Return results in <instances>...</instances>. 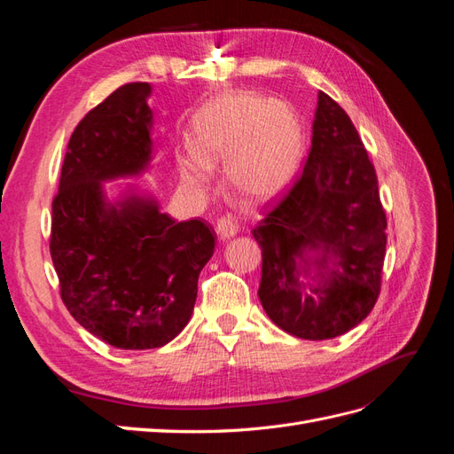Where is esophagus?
Listing matches in <instances>:
<instances>
[{"label": "esophagus", "mask_w": 454, "mask_h": 454, "mask_svg": "<svg viewBox=\"0 0 454 454\" xmlns=\"http://www.w3.org/2000/svg\"><path fill=\"white\" fill-rule=\"evenodd\" d=\"M215 232H217L219 240L227 242V240H231L232 237H237L239 225H237L235 219H232L231 215H227V217H222V219H219L217 225H215Z\"/></svg>", "instance_id": "34e87169"}]
</instances>
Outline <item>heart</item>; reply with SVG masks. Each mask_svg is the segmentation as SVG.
I'll return each instance as SVG.
<instances>
[{
  "instance_id": "1",
  "label": "heart",
  "mask_w": 454,
  "mask_h": 454,
  "mask_svg": "<svg viewBox=\"0 0 454 454\" xmlns=\"http://www.w3.org/2000/svg\"><path fill=\"white\" fill-rule=\"evenodd\" d=\"M305 127L295 107L255 92H223L191 121V151L177 160L185 187L210 185V168L225 164V187L248 206L290 191L305 159Z\"/></svg>"
}]
</instances>
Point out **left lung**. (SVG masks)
Returning <instances> with one entry per match:
<instances>
[{
    "label": "left lung",
    "mask_w": 454,
    "mask_h": 454,
    "mask_svg": "<svg viewBox=\"0 0 454 454\" xmlns=\"http://www.w3.org/2000/svg\"><path fill=\"white\" fill-rule=\"evenodd\" d=\"M373 164L335 100L318 92L303 174L252 231L261 246L259 301L286 333L324 340L373 309L387 252Z\"/></svg>",
    "instance_id": "obj_1"
}]
</instances>
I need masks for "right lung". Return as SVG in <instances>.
I'll return each instance as SVG.
<instances>
[{"instance_id":"add662e5","label":"right lung","mask_w":454,"mask_h":454,"mask_svg":"<svg viewBox=\"0 0 454 454\" xmlns=\"http://www.w3.org/2000/svg\"><path fill=\"white\" fill-rule=\"evenodd\" d=\"M149 83L122 85L74 130L52 200L51 257L62 301L87 332L121 350L170 342L191 320L214 229L176 222L130 182L155 159Z\"/></svg>"}]
</instances>
